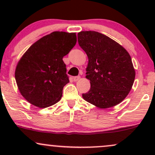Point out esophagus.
Returning a JSON list of instances; mask_svg holds the SVG:
<instances>
[{
	"instance_id": "obj_1",
	"label": "esophagus",
	"mask_w": 155,
	"mask_h": 155,
	"mask_svg": "<svg viewBox=\"0 0 155 155\" xmlns=\"http://www.w3.org/2000/svg\"><path fill=\"white\" fill-rule=\"evenodd\" d=\"M80 76H74V78H73V79H74V81H79V80L80 79Z\"/></svg>"
}]
</instances>
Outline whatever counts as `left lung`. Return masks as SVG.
<instances>
[{
    "label": "left lung",
    "mask_w": 155,
    "mask_h": 155,
    "mask_svg": "<svg viewBox=\"0 0 155 155\" xmlns=\"http://www.w3.org/2000/svg\"><path fill=\"white\" fill-rule=\"evenodd\" d=\"M78 42L88 57L86 78L90 89L82 94L83 98L100 108L120 104L129 94L136 76L129 53L98 32H79Z\"/></svg>",
    "instance_id": "obj_1"
}]
</instances>
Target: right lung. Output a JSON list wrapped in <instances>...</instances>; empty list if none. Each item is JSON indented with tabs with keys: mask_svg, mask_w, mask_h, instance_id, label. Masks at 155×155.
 Listing matches in <instances>:
<instances>
[{
	"mask_svg": "<svg viewBox=\"0 0 155 155\" xmlns=\"http://www.w3.org/2000/svg\"><path fill=\"white\" fill-rule=\"evenodd\" d=\"M75 33L54 31L42 37L25 51L17 63L15 79L30 104L47 108L61 99L69 82L63 58L76 45Z\"/></svg>",
	"mask_w": 155,
	"mask_h": 155,
	"instance_id": "1",
	"label": "right lung"
}]
</instances>
